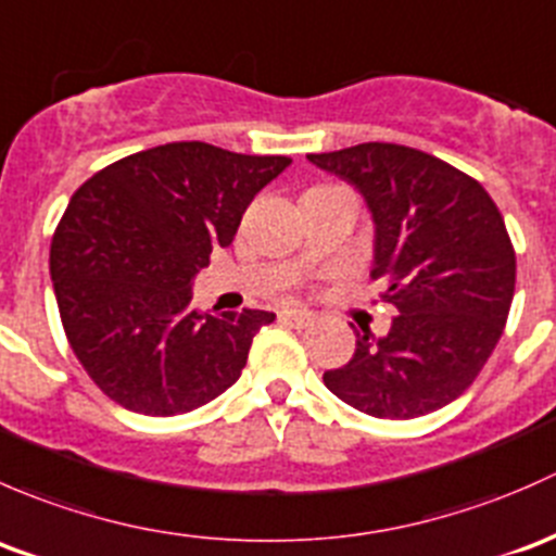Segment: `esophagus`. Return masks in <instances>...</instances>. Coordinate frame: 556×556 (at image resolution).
Here are the masks:
<instances>
[{
	"label": "esophagus",
	"mask_w": 556,
	"mask_h": 556,
	"mask_svg": "<svg viewBox=\"0 0 556 556\" xmlns=\"http://www.w3.org/2000/svg\"><path fill=\"white\" fill-rule=\"evenodd\" d=\"M278 318L283 320V324L294 326V329H305V326H311L313 320H316V316L307 311H300V307H280Z\"/></svg>",
	"instance_id": "obj_1"
}]
</instances>
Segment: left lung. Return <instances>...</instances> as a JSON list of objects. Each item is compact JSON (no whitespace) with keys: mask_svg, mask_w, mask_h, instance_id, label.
I'll list each match as a JSON object with an SVG mask.
<instances>
[{"mask_svg":"<svg viewBox=\"0 0 556 556\" xmlns=\"http://www.w3.org/2000/svg\"><path fill=\"white\" fill-rule=\"evenodd\" d=\"M364 194L375 222L371 278L396 307L386 337L356 331V353L324 382L353 409L388 420L455 402L488 364L514 300L517 256L484 187L402 144L307 154Z\"/></svg>","mask_w":556,"mask_h":556,"instance_id":"1","label":"left lung"}]
</instances>
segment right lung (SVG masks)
<instances>
[{
    "instance_id": "add662e5",
    "label": "right lung",
    "mask_w": 556,
    "mask_h": 556,
    "mask_svg": "<svg viewBox=\"0 0 556 556\" xmlns=\"http://www.w3.org/2000/svg\"><path fill=\"white\" fill-rule=\"evenodd\" d=\"M289 163L174 141L106 165L72 194L50 278L68 345L112 402L185 415L238 380L276 313H198L192 280Z\"/></svg>"
}]
</instances>
